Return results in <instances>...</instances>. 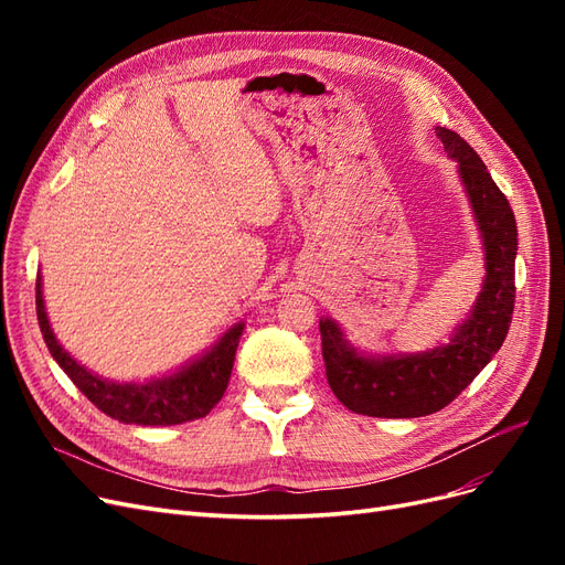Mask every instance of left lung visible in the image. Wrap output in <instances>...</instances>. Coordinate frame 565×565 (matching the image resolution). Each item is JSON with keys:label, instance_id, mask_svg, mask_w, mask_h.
Segmentation results:
<instances>
[{"label": "left lung", "instance_id": "1", "mask_svg": "<svg viewBox=\"0 0 565 565\" xmlns=\"http://www.w3.org/2000/svg\"><path fill=\"white\" fill-rule=\"evenodd\" d=\"M481 233L486 276L469 316L446 344L413 353H365L332 318H320L322 361L330 388L351 413L386 419L426 417L452 403L504 344L514 313L519 231L509 200L478 152L459 134L436 127Z\"/></svg>", "mask_w": 565, "mask_h": 565}]
</instances>
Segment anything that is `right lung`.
Returning a JSON list of instances; mask_svg holds the SVG:
<instances>
[{
  "label": "right lung",
  "instance_id": "1",
  "mask_svg": "<svg viewBox=\"0 0 565 565\" xmlns=\"http://www.w3.org/2000/svg\"><path fill=\"white\" fill-rule=\"evenodd\" d=\"M38 320L49 353L73 384L87 396L100 413L139 426H172L207 417L212 407L224 398L235 363V351L241 344L245 322H235L228 332L221 334L202 355L188 361L177 372L152 377L148 382H113L79 365L56 339L46 318L42 297V276L38 273L35 287Z\"/></svg>",
  "mask_w": 565,
  "mask_h": 565
}]
</instances>
